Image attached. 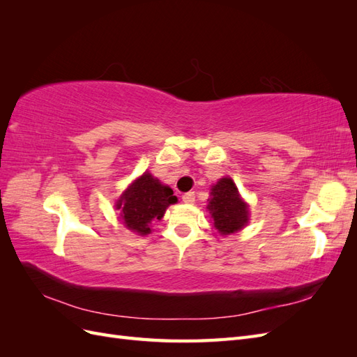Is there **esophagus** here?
Masks as SVG:
<instances>
[{"mask_svg":"<svg viewBox=\"0 0 357 357\" xmlns=\"http://www.w3.org/2000/svg\"><path fill=\"white\" fill-rule=\"evenodd\" d=\"M181 199H183V202H185V204H193V202H195V193L188 192V193H185V195L181 197Z\"/></svg>","mask_w":357,"mask_h":357,"instance_id":"esophagus-1","label":"esophagus"}]
</instances>
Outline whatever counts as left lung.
<instances>
[{
    "label": "left lung",
    "instance_id": "obj_1",
    "mask_svg": "<svg viewBox=\"0 0 357 357\" xmlns=\"http://www.w3.org/2000/svg\"><path fill=\"white\" fill-rule=\"evenodd\" d=\"M207 210L211 214L214 228L220 235L238 232L248 223L250 215L248 205L241 199L231 177H223L211 186Z\"/></svg>",
    "mask_w": 357,
    "mask_h": 357
}]
</instances>
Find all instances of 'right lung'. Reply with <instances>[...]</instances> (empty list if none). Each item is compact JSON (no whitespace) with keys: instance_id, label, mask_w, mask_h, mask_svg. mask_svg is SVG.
I'll list each match as a JSON object with an SVG mask.
<instances>
[{"instance_id":"obj_1","label":"right lung","mask_w":357,"mask_h":357,"mask_svg":"<svg viewBox=\"0 0 357 357\" xmlns=\"http://www.w3.org/2000/svg\"><path fill=\"white\" fill-rule=\"evenodd\" d=\"M177 202V197L169 186L162 185L149 171L134 180L116 202L121 210V219L125 226L138 235L152 232V222L164 218L171 204Z\"/></svg>"}]
</instances>
